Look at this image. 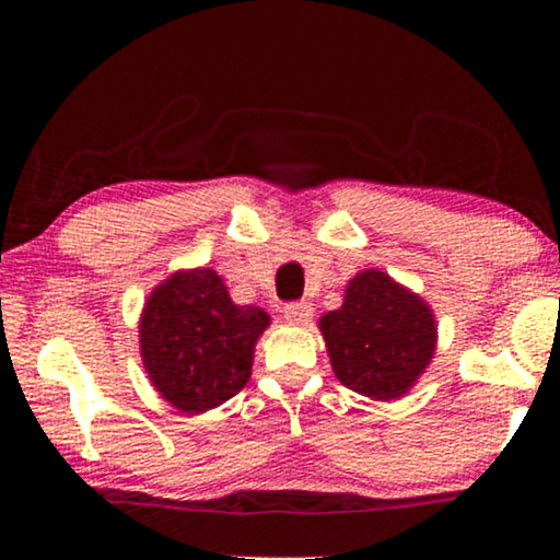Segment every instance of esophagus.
I'll use <instances>...</instances> for the list:
<instances>
[{"instance_id":"34e87169","label":"esophagus","mask_w":560,"mask_h":560,"mask_svg":"<svg viewBox=\"0 0 560 560\" xmlns=\"http://www.w3.org/2000/svg\"><path fill=\"white\" fill-rule=\"evenodd\" d=\"M282 316H285L290 324H305V320L313 316V305L308 301L285 303L282 305Z\"/></svg>"}]
</instances>
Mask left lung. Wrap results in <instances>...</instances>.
<instances>
[{"instance_id": "left-lung-1", "label": "left lung", "mask_w": 560, "mask_h": 560, "mask_svg": "<svg viewBox=\"0 0 560 560\" xmlns=\"http://www.w3.org/2000/svg\"><path fill=\"white\" fill-rule=\"evenodd\" d=\"M320 334L341 385L374 400L408 393L435 349L431 308L377 270L349 282L341 308L320 318Z\"/></svg>"}]
</instances>
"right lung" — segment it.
<instances>
[{"label": "right lung", "mask_w": 560, "mask_h": 560, "mask_svg": "<svg viewBox=\"0 0 560 560\" xmlns=\"http://www.w3.org/2000/svg\"><path fill=\"white\" fill-rule=\"evenodd\" d=\"M267 324L262 308L232 303L224 280L209 267L175 272L144 305V370L173 408L211 410L247 385L255 343Z\"/></svg>", "instance_id": "right-lung-1"}]
</instances>
